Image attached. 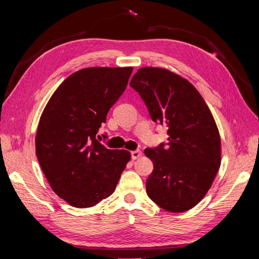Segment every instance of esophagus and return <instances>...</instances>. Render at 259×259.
Wrapping results in <instances>:
<instances>
[{
  "label": "esophagus",
  "instance_id": "1",
  "mask_svg": "<svg viewBox=\"0 0 259 259\" xmlns=\"http://www.w3.org/2000/svg\"><path fill=\"white\" fill-rule=\"evenodd\" d=\"M141 155H142V152L139 149H137L135 151H131V158H133L134 160H136V159H138L139 157H141Z\"/></svg>",
  "mask_w": 259,
  "mask_h": 259
}]
</instances>
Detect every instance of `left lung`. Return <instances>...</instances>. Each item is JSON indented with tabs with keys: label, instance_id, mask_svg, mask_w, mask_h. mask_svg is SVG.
I'll return each mask as SVG.
<instances>
[{
	"label": "left lung",
	"instance_id": "1",
	"mask_svg": "<svg viewBox=\"0 0 259 259\" xmlns=\"http://www.w3.org/2000/svg\"><path fill=\"white\" fill-rule=\"evenodd\" d=\"M130 85L153 122L168 128L167 144L145 150L153 162L147 195L167 211L188 210L205 197L221 166V137L210 110L189 81L166 69L141 68Z\"/></svg>",
	"mask_w": 259,
	"mask_h": 259
}]
</instances>
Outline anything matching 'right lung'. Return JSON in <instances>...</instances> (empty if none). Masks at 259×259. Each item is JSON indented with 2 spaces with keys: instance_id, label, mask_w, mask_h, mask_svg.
I'll return each mask as SVG.
<instances>
[{
  "instance_id": "add662e5",
  "label": "right lung",
  "mask_w": 259,
  "mask_h": 259,
  "mask_svg": "<svg viewBox=\"0 0 259 259\" xmlns=\"http://www.w3.org/2000/svg\"><path fill=\"white\" fill-rule=\"evenodd\" d=\"M133 68H87L65 79L38 122L35 152L51 188L76 208L112 194L130 160L97 140L107 114L125 90Z\"/></svg>"
}]
</instances>
